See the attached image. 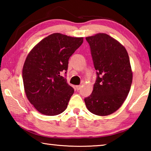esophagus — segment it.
Wrapping results in <instances>:
<instances>
[{
    "label": "esophagus",
    "instance_id": "34e87169",
    "mask_svg": "<svg viewBox=\"0 0 151 151\" xmlns=\"http://www.w3.org/2000/svg\"><path fill=\"white\" fill-rule=\"evenodd\" d=\"M81 88V85H77V86H76V89L77 91H78V90H80V89Z\"/></svg>",
    "mask_w": 151,
    "mask_h": 151
}]
</instances>
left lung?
Returning <instances> with one entry per match:
<instances>
[{"mask_svg":"<svg viewBox=\"0 0 151 151\" xmlns=\"http://www.w3.org/2000/svg\"><path fill=\"white\" fill-rule=\"evenodd\" d=\"M86 40L97 76L93 92L85 99L86 106L96 115H109L121 106L131 88L132 73L129 55L121 43L104 33Z\"/></svg>","mask_w":151,"mask_h":151,"instance_id":"obj_1","label":"left lung"}]
</instances>
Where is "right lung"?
<instances>
[{"label": "right lung", "mask_w": 151, "mask_h": 151, "mask_svg": "<svg viewBox=\"0 0 151 151\" xmlns=\"http://www.w3.org/2000/svg\"><path fill=\"white\" fill-rule=\"evenodd\" d=\"M83 42V37L53 33L29 53L22 68L24 91L40 113L55 116L67 108L74 89L61 74L66 73L68 59Z\"/></svg>", "instance_id": "add662e5"}]
</instances>
